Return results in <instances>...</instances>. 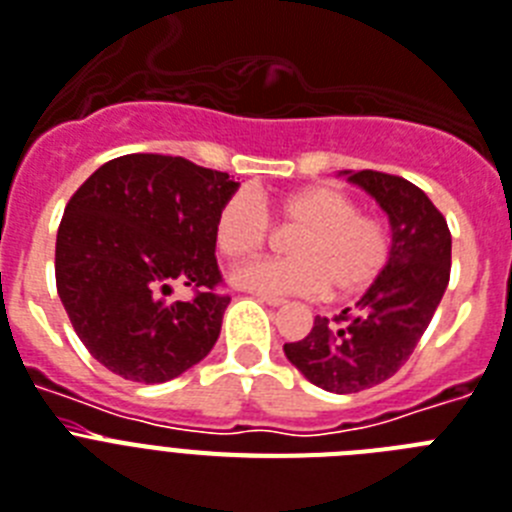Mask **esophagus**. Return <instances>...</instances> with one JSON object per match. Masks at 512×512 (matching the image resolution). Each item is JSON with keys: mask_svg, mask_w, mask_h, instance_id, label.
Here are the masks:
<instances>
[{"mask_svg": "<svg viewBox=\"0 0 512 512\" xmlns=\"http://www.w3.org/2000/svg\"><path fill=\"white\" fill-rule=\"evenodd\" d=\"M255 297L260 299V302H265V305H270V307H278V305H284V302H286L284 297H276V294H263V292H255Z\"/></svg>", "mask_w": 512, "mask_h": 512, "instance_id": "esophagus-1", "label": "esophagus"}]
</instances>
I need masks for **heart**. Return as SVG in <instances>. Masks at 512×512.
Returning <instances> with one entry per match:
<instances>
[{
  "label": "heart",
  "instance_id": "heart-1",
  "mask_svg": "<svg viewBox=\"0 0 512 512\" xmlns=\"http://www.w3.org/2000/svg\"><path fill=\"white\" fill-rule=\"evenodd\" d=\"M268 207L286 228L292 257H265L242 265L231 281L249 292L318 297L328 289L352 297L376 284L392 260V234L384 220L360 213V205L328 184L286 194L278 202L242 189L220 205L215 242L226 257H249L273 236Z\"/></svg>",
  "mask_w": 512,
  "mask_h": 512
}]
</instances>
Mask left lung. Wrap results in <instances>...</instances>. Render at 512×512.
I'll return each instance as SVG.
<instances>
[{"label": "left lung", "mask_w": 512, "mask_h": 512, "mask_svg": "<svg viewBox=\"0 0 512 512\" xmlns=\"http://www.w3.org/2000/svg\"><path fill=\"white\" fill-rule=\"evenodd\" d=\"M350 181L389 215L392 260L355 307L315 315L305 339L284 344L307 381L336 394L363 392L400 371L442 302L452 263L447 220L418 186L378 170H357Z\"/></svg>", "instance_id": "8db88e82"}]
</instances>
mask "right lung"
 I'll use <instances>...</instances> for the list:
<instances>
[{"mask_svg":"<svg viewBox=\"0 0 512 512\" xmlns=\"http://www.w3.org/2000/svg\"><path fill=\"white\" fill-rule=\"evenodd\" d=\"M239 189L186 157L123 155L94 170L57 228L54 278L83 347L107 371L162 384L218 342L231 297L215 260V218ZM189 285V303L168 300Z\"/></svg>","mask_w":512,"mask_h":512,"instance_id":"obj_1","label":"right lung"}]
</instances>
